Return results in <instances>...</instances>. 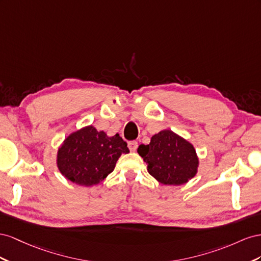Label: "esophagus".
Segmentation results:
<instances>
[{
	"instance_id": "1",
	"label": "esophagus",
	"mask_w": 261,
	"mask_h": 261,
	"mask_svg": "<svg viewBox=\"0 0 261 261\" xmlns=\"http://www.w3.org/2000/svg\"><path fill=\"white\" fill-rule=\"evenodd\" d=\"M128 147H129L130 151L135 152L138 148V142H137V141H130V142L128 143Z\"/></svg>"
}]
</instances>
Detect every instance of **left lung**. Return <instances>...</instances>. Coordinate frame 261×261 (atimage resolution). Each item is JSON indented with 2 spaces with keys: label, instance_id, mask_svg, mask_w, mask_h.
<instances>
[{
  "label": "left lung",
  "instance_id": "1",
  "mask_svg": "<svg viewBox=\"0 0 261 261\" xmlns=\"http://www.w3.org/2000/svg\"><path fill=\"white\" fill-rule=\"evenodd\" d=\"M138 153L146 162L147 172L164 185H182L197 174L195 147L170 130L153 136L150 144L139 146Z\"/></svg>",
  "mask_w": 261,
  "mask_h": 261
}]
</instances>
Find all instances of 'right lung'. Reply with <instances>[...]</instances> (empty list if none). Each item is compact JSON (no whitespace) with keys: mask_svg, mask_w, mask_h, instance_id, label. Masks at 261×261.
Here are the masks:
<instances>
[{"mask_svg":"<svg viewBox=\"0 0 261 261\" xmlns=\"http://www.w3.org/2000/svg\"><path fill=\"white\" fill-rule=\"evenodd\" d=\"M122 153H129L126 142L117 133L108 137L88 125L73 132L58 151V167L72 182L97 185L113 172Z\"/></svg>","mask_w":261,"mask_h":261,"instance_id":"right-lung-1","label":"right lung"}]
</instances>
